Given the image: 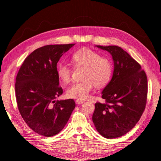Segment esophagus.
I'll return each mask as SVG.
<instances>
[{
    "instance_id": "obj_1",
    "label": "esophagus",
    "mask_w": 161,
    "mask_h": 161,
    "mask_svg": "<svg viewBox=\"0 0 161 161\" xmlns=\"http://www.w3.org/2000/svg\"><path fill=\"white\" fill-rule=\"evenodd\" d=\"M84 101H81V100H76L75 101V103H76V104H82V103H84Z\"/></svg>"
}]
</instances>
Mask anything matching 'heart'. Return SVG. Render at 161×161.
I'll use <instances>...</instances> for the list:
<instances>
[{"label":"heart","mask_w":161,"mask_h":161,"mask_svg":"<svg viewBox=\"0 0 161 161\" xmlns=\"http://www.w3.org/2000/svg\"><path fill=\"white\" fill-rule=\"evenodd\" d=\"M72 62L75 67H84L82 81L75 82L67 89V96L77 100L89 98L94 85L98 88L104 86L109 81L112 66L110 61L96 51L84 48L76 52L72 56ZM58 76L64 83L71 80L72 70L69 65L61 63L57 70Z\"/></svg>","instance_id":"b5f03b06"}]
</instances>
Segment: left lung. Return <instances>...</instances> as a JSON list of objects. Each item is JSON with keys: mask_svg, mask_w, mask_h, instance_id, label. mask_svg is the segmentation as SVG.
<instances>
[{"mask_svg": "<svg viewBox=\"0 0 161 161\" xmlns=\"http://www.w3.org/2000/svg\"><path fill=\"white\" fill-rule=\"evenodd\" d=\"M96 47L111 54L114 72L102 92L106 103H95L92 121L103 137L118 138L131 130L142 116L146 104L148 80L141 65L121 47Z\"/></svg>", "mask_w": 161, "mask_h": 161, "instance_id": "obj_1", "label": "left lung"}]
</instances>
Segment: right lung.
I'll use <instances>...</instances> for the list:
<instances>
[{"mask_svg": "<svg viewBox=\"0 0 161 161\" xmlns=\"http://www.w3.org/2000/svg\"><path fill=\"white\" fill-rule=\"evenodd\" d=\"M75 44L50 45L27 57L16 77V101L25 123L38 134L51 137L64 129L75 108L73 99L56 100L62 94L57 64Z\"/></svg>", "mask_w": 161, "mask_h": 161, "instance_id": "1", "label": "right lung"}]
</instances>
